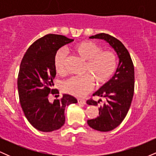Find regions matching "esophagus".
Segmentation results:
<instances>
[{"label":"esophagus","mask_w":156,"mask_h":156,"mask_svg":"<svg viewBox=\"0 0 156 156\" xmlns=\"http://www.w3.org/2000/svg\"><path fill=\"white\" fill-rule=\"evenodd\" d=\"M78 103H79V104L85 105V104H86V101H85V100L79 99V98H78Z\"/></svg>","instance_id":"1"}]
</instances>
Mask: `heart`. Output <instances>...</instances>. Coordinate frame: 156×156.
Returning a JSON list of instances; mask_svg holds the SVG:
<instances>
[{
    "instance_id": "heart-1",
    "label": "heart",
    "mask_w": 156,
    "mask_h": 156,
    "mask_svg": "<svg viewBox=\"0 0 156 156\" xmlns=\"http://www.w3.org/2000/svg\"><path fill=\"white\" fill-rule=\"evenodd\" d=\"M73 51L83 62H86L82 77L69 79L63 85L64 92L76 97H83L94 87V80L98 85H103L112 78L117 65V56L112 51H102V48L91 41L76 44ZM66 55L58 51L54 57V67L60 75L66 73Z\"/></svg>"
}]
</instances>
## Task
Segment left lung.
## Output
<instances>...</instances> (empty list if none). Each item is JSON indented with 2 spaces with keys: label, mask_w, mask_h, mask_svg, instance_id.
<instances>
[{
  "label": "left lung",
  "mask_w": 156,
  "mask_h": 156,
  "mask_svg": "<svg viewBox=\"0 0 156 156\" xmlns=\"http://www.w3.org/2000/svg\"><path fill=\"white\" fill-rule=\"evenodd\" d=\"M89 38L105 40L114 48L119 57V64L114 76L93 94L94 96L105 98L106 102L98 108V117L87 120L89 127L93 129L102 132L110 131L121 124L131 104L134 92L133 64L129 52L115 37L101 33ZM99 102L91 99L87 103L88 105H98Z\"/></svg>",
  "instance_id": "1"
}]
</instances>
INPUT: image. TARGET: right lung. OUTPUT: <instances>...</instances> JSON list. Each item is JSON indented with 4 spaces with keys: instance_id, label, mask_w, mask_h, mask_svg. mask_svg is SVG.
<instances>
[{
    "instance_id": "add662e5",
    "label": "right lung",
    "mask_w": 156,
    "mask_h": 156,
    "mask_svg": "<svg viewBox=\"0 0 156 156\" xmlns=\"http://www.w3.org/2000/svg\"><path fill=\"white\" fill-rule=\"evenodd\" d=\"M73 40L62 35L44 36L28 48L21 62L17 78L21 108L30 124L39 131L51 132L62 128L65 122L66 106L78 102L67 94L60 99L49 101L50 94L59 93L51 89L56 75L55 55L60 48Z\"/></svg>"
}]
</instances>
